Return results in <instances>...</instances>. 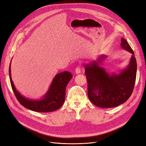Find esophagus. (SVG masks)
<instances>
[{"mask_svg": "<svg viewBox=\"0 0 146 146\" xmlns=\"http://www.w3.org/2000/svg\"><path fill=\"white\" fill-rule=\"evenodd\" d=\"M75 72H76V74H80L81 73V70H80V68L78 67L76 68L75 69Z\"/></svg>", "mask_w": 146, "mask_h": 146, "instance_id": "esophagus-1", "label": "esophagus"}]
</instances>
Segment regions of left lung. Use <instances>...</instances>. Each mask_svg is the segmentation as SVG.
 Masks as SVG:
<instances>
[{
  "instance_id": "obj_1",
  "label": "left lung",
  "mask_w": 146,
  "mask_h": 146,
  "mask_svg": "<svg viewBox=\"0 0 146 146\" xmlns=\"http://www.w3.org/2000/svg\"><path fill=\"white\" fill-rule=\"evenodd\" d=\"M120 46L131 56L127 67L119 73H110L103 67L107 58L106 55H100L97 60L84 66L88 98L101 108H111L124 103L131 96L135 85L137 66L134 53L123 38H121Z\"/></svg>"
}]
</instances>
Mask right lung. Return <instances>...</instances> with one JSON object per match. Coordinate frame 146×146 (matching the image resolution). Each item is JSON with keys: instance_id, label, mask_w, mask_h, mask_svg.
<instances>
[{"instance_id": "add662e5", "label": "right lung", "mask_w": 146, "mask_h": 146, "mask_svg": "<svg viewBox=\"0 0 146 146\" xmlns=\"http://www.w3.org/2000/svg\"><path fill=\"white\" fill-rule=\"evenodd\" d=\"M11 64V61L9 68L11 85L16 98L23 106L30 110L43 113L53 111L60 108L65 100L66 86L73 77L70 73L65 71L56 74L42 97L31 99L23 96L16 89L12 79Z\"/></svg>"}]
</instances>
